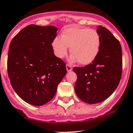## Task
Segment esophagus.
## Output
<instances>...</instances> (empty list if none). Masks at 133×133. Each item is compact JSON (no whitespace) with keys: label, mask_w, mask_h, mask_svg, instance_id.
Wrapping results in <instances>:
<instances>
[{"label":"esophagus","mask_w":133,"mask_h":133,"mask_svg":"<svg viewBox=\"0 0 133 133\" xmlns=\"http://www.w3.org/2000/svg\"><path fill=\"white\" fill-rule=\"evenodd\" d=\"M66 70H67V71H68V72H70V71L72 70V66H71V65H70L67 64L66 65Z\"/></svg>","instance_id":"obj_1"}]
</instances>
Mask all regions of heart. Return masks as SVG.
Listing matches in <instances>:
<instances>
[{"label":"heart","instance_id":"obj_1","mask_svg":"<svg viewBox=\"0 0 133 133\" xmlns=\"http://www.w3.org/2000/svg\"><path fill=\"white\" fill-rule=\"evenodd\" d=\"M70 47L73 54L70 60L78 61L81 65L91 63L98 55L100 48V38L95 30L71 26L65 28L61 37H56L52 42L55 55L62 59L66 55Z\"/></svg>","mask_w":133,"mask_h":133}]
</instances>
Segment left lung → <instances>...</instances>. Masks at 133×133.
Wrapping results in <instances>:
<instances>
[{
  "label": "left lung",
  "instance_id": "obj_1",
  "mask_svg": "<svg viewBox=\"0 0 133 133\" xmlns=\"http://www.w3.org/2000/svg\"><path fill=\"white\" fill-rule=\"evenodd\" d=\"M97 33L100 48L96 59L85 67H75L77 75L75 92L88 104H96L107 99L120 81L122 72V52L119 42L107 29L99 26Z\"/></svg>",
  "mask_w": 133,
  "mask_h": 133
}]
</instances>
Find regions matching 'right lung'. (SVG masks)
I'll return each mask as SVG.
<instances>
[{
  "instance_id": "right-lung-1",
  "label": "right lung",
  "mask_w": 133,
  "mask_h": 133,
  "mask_svg": "<svg viewBox=\"0 0 133 133\" xmlns=\"http://www.w3.org/2000/svg\"><path fill=\"white\" fill-rule=\"evenodd\" d=\"M57 28L31 24L14 37L9 48L7 71L13 89L29 104L51 100L67 74L65 63L55 55L52 42Z\"/></svg>"
}]
</instances>
